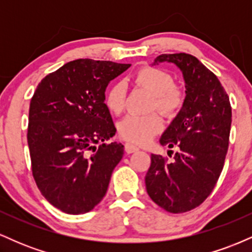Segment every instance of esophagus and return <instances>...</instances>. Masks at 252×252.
<instances>
[{"label": "esophagus", "instance_id": "obj_1", "mask_svg": "<svg viewBox=\"0 0 252 252\" xmlns=\"http://www.w3.org/2000/svg\"><path fill=\"white\" fill-rule=\"evenodd\" d=\"M138 150L137 147H135L134 144H130V143H126V154H132V153H136Z\"/></svg>", "mask_w": 252, "mask_h": 252}]
</instances>
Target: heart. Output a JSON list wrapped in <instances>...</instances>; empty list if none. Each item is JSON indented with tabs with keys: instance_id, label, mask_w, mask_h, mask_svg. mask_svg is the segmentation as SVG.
<instances>
[{
	"instance_id": "heart-1",
	"label": "heart",
	"mask_w": 252,
	"mask_h": 252,
	"mask_svg": "<svg viewBox=\"0 0 252 252\" xmlns=\"http://www.w3.org/2000/svg\"><path fill=\"white\" fill-rule=\"evenodd\" d=\"M134 83L148 90L154 96V108L163 114H173L181 106L182 94L175 88L174 78L168 72L158 67H143L136 72ZM105 106L112 114H121L126 103V85L122 82L112 84L105 92ZM162 118L153 114L149 116L129 115L118 124V134L123 140L134 144H147L162 130Z\"/></svg>"
}]
</instances>
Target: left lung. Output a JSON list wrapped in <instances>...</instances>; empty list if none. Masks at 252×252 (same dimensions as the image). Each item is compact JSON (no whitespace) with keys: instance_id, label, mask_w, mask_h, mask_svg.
Instances as JSON below:
<instances>
[{"instance_id":"8db88e82","label":"left lung","mask_w":252,"mask_h":252,"mask_svg":"<svg viewBox=\"0 0 252 252\" xmlns=\"http://www.w3.org/2000/svg\"><path fill=\"white\" fill-rule=\"evenodd\" d=\"M160 63H174L181 71L186 96L160 138L162 146L179 152L173 162L152 154L146 189L163 210L182 213L199 206L215 189L224 167L232 112L218 78L195 57L162 54L153 65Z\"/></svg>"}]
</instances>
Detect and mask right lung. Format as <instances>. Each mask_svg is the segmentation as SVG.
Listing matches in <instances>:
<instances>
[{
	"mask_svg": "<svg viewBox=\"0 0 252 252\" xmlns=\"http://www.w3.org/2000/svg\"><path fill=\"white\" fill-rule=\"evenodd\" d=\"M130 66L73 60L34 92L27 134L32 170L41 194L63 212L83 215L99 204L122 160L123 144L105 143L116 128L104 99L109 83Z\"/></svg>",
	"mask_w": 252,
	"mask_h": 252,
	"instance_id": "1",
	"label": "right lung"
}]
</instances>
